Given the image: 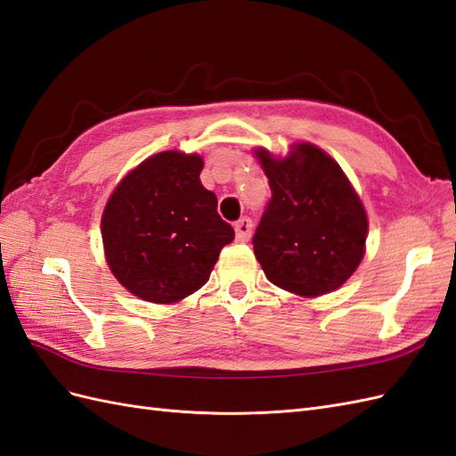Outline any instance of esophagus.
<instances>
[{
	"mask_svg": "<svg viewBox=\"0 0 456 456\" xmlns=\"http://www.w3.org/2000/svg\"><path fill=\"white\" fill-rule=\"evenodd\" d=\"M252 219L250 217H240L235 224V232H237V240L247 242L252 235Z\"/></svg>",
	"mask_w": 456,
	"mask_h": 456,
	"instance_id": "34e87169",
	"label": "esophagus"
}]
</instances>
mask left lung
Segmentation results:
<instances>
[{"mask_svg":"<svg viewBox=\"0 0 456 456\" xmlns=\"http://www.w3.org/2000/svg\"><path fill=\"white\" fill-rule=\"evenodd\" d=\"M272 200L254 232L265 277L298 297L339 289L364 258L368 217L353 184L331 156L300 142L285 159L258 148Z\"/></svg>","mask_w":456,"mask_h":456,"instance_id":"obj_1","label":"left lung"}]
</instances>
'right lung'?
I'll use <instances>...</instances> for the list:
<instances>
[{
  "mask_svg": "<svg viewBox=\"0 0 456 456\" xmlns=\"http://www.w3.org/2000/svg\"><path fill=\"white\" fill-rule=\"evenodd\" d=\"M196 154L159 151L117 184L102 216L111 273L138 298L173 305L204 287L235 231L200 183Z\"/></svg>",
  "mask_w": 456,
  "mask_h": 456,
  "instance_id": "1",
  "label": "right lung"
}]
</instances>
